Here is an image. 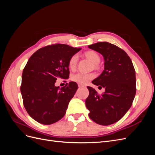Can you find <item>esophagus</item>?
I'll return each instance as SVG.
<instances>
[{
    "label": "esophagus",
    "mask_w": 155,
    "mask_h": 155,
    "mask_svg": "<svg viewBox=\"0 0 155 155\" xmlns=\"http://www.w3.org/2000/svg\"><path fill=\"white\" fill-rule=\"evenodd\" d=\"M78 87H79V88H81V87H85V85H82V84L79 83V84H78Z\"/></svg>",
    "instance_id": "esophagus-1"
}]
</instances>
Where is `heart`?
Returning a JSON list of instances; mask_svg holds the SVG:
<instances>
[{"instance_id":"obj_1","label":"heart","mask_w":155,"mask_h":155,"mask_svg":"<svg viewBox=\"0 0 155 155\" xmlns=\"http://www.w3.org/2000/svg\"><path fill=\"white\" fill-rule=\"evenodd\" d=\"M87 59L94 64H97L100 62V57L99 54L94 51L90 50L88 51L85 54ZM78 61V55L75 54L70 58L68 61V67L70 69L74 70L76 67V64ZM95 77L94 74H85V73H77L74 74L72 76L73 81L79 83L80 84H87Z\"/></svg>"}]
</instances>
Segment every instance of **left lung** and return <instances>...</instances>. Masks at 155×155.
<instances>
[{
    "mask_svg": "<svg viewBox=\"0 0 155 155\" xmlns=\"http://www.w3.org/2000/svg\"><path fill=\"white\" fill-rule=\"evenodd\" d=\"M88 48L104 57V70L92 83L105 91L100 96L95 89L87 87L86 107L94 122L109 125L119 121L132 105L137 90L135 70L129 55L114 45L99 42Z\"/></svg>",
    "mask_w": 155,
    "mask_h": 155,
    "instance_id": "8db88e82",
    "label": "left lung"
}]
</instances>
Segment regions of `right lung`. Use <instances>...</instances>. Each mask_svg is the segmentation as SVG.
Listing matches in <instances>:
<instances>
[{"label": "right lung", "mask_w": 155, "mask_h": 155, "mask_svg": "<svg viewBox=\"0 0 155 155\" xmlns=\"http://www.w3.org/2000/svg\"><path fill=\"white\" fill-rule=\"evenodd\" d=\"M80 50L67 45H50L36 51L28 61L21 92L27 112L37 122L52 124L66 113L78 85L70 81L60 88L55 83L59 78H69V59Z\"/></svg>", "instance_id": "right-lung-1"}]
</instances>
